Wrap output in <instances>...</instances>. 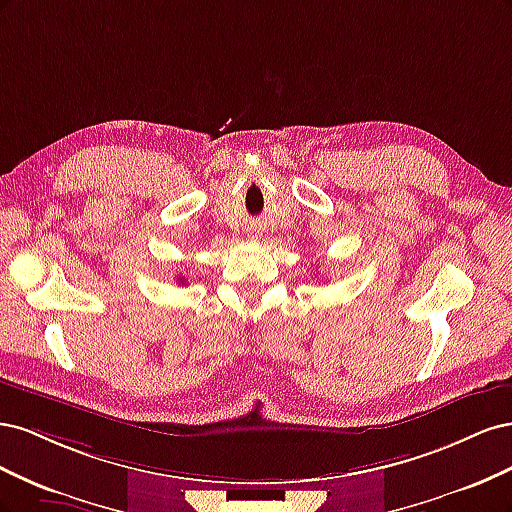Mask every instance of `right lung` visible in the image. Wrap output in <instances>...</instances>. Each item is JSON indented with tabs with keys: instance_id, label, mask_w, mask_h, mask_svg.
I'll return each instance as SVG.
<instances>
[{
	"instance_id": "add662e5",
	"label": "right lung",
	"mask_w": 512,
	"mask_h": 512,
	"mask_svg": "<svg viewBox=\"0 0 512 512\" xmlns=\"http://www.w3.org/2000/svg\"><path fill=\"white\" fill-rule=\"evenodd\" d=\"M181 282H183V280H181Z\"/></svg>"
}]
</instances>
